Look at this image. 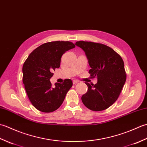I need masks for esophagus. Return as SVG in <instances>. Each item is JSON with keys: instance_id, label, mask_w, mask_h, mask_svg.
I'll list each match as a JSON object with an SVG mask.
<instances>
[{"instance_id": "obj_1", "label": "esophagus", "mask_w": 147, "mask_h": 147, "mask_svg": "<svg viewBox=\"0 0 147 147\" xmlns=\"http://www.w3.org/2000/svg\"><path fill=\"white\" fill-rule=\"evenodd\" d=\"M78 82H79V81L78 80H74L73 81V85H75L76 83H78Z\"/></svg>"}]
</instances>
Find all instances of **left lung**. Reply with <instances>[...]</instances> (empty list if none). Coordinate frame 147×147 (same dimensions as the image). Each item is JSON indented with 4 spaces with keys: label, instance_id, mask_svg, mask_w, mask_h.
Listing matches in <instances>:
<instances>
[{
    "label": "left lung",
    "instance_id": "obj_1",
    "mask_svg": "<svg viewBox=\"0 0 147 147\" xmlns=\"http://www.w3.org/2000/svg\"><path fill=\"white\" fill-rule=\"evenodd\" d=\"M75 45L83 50L91 69L92 78L97 83L88 86V91L82 95L86 107L93 111L107 109L117 100L126 82V74L123 59L109 47L92 42H76Z\"/></svg>",
    "mask_w": 147,
    "mask_h": 147
}]
</instances>
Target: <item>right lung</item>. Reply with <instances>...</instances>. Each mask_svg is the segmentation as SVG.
Segmentation results:
<instances>
[{
	"label": "right lung",
	"instance_id": "1",
	"mask_svg": "<svg viewBox=\"0 0 147 147\" xmlns=\"http://www.w3.org/2000/svg\"><path fill=\"white\" fill-rule=\"evenodd\" d=\"M75 47L70 42L55 41L39 46L29 55L23 66V82L32 105L43 112L55 111L63 102L71 86V80L52 86V71L60 67L64 53Z\"/></svg>",
	"mask_w": 147,
	"mask_h": 147
}]
</instances>
